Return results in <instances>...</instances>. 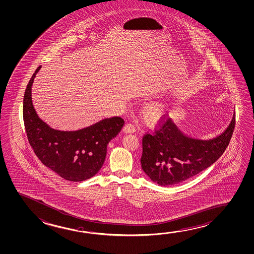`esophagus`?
<instances>
[{
  "label": "esophagus",
  "mask_w": 254,
  "mask_h": 254,
  "mask_svg": "<svg viewBox=\"0 0 254 254\" xmlns=\"http://www.w3.org/2000/svg\"><path fill=\"white\" fill-rule=\"evenodd\" d=\"M123 130H124V132L125 133L135 132V131H136V127H135L132 124L129 123V124H126V125H125Z\"/></svg>",
  "instance_id": "obj_1"
}]
</instances>
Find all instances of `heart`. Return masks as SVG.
I'll list each match as a JSON object with an SVG mask.
<instances>
[{"mask_svg":"<svg viewBox=\"0 0 254 254\" xmlns=\"http://www.w3.org/2000/svg\"><path fill=\"white\" fill-rule=\"evenodd\" d=\"M169 110L167 102H156L148 104L143 110V118L147 124H157L161 121Z\"/></svg>","mask_w":254,"mask_h":254,"instance_id":"1","label":"heart"}]
</instances>
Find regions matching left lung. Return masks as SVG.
Listing matches in <instances>:
<instances>
[{"label": "left lung", "instance_id": "left-lung-1", "mask_svg": "<svg viewBox=\"0 0 254 254\" xmlns=\"http://www.w3.org/2000/svg\"><path fill=\"white\" fill-rule=\"evenodd\" d=\"M235 124L233 114L231 124L221 135L201 140L185 135L166 115L154 132L143 136L142 169L160 186L185 182L219 159L231 141Z\"/></svg>", "mask_w": 254, "mask_h": 254}]
</instances>
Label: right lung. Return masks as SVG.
I'll use <instances>...</instances> for the list:
<instances>
[{"mask_svg":"<svg viewBox=\"0 0 254 254\" xmlns=\"http://www.w3.org/2000/svg\"><path fill=\"white\" fill-rule=\"evenodd\" d=\"M38 66L27 85L23 116L27 137L41 162L62 178L82 182L98 173L106 158L107 145L125 125L119 117L105 118L74 131L51 128L38 118L31 100V87Z\"/></svg>","mask_w":254,"mask_h":254,"instance_id":"add662e5","label":"right lung"}]
</instances>
